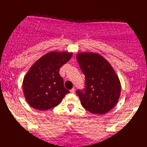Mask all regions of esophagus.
<instances>
[{
  "mask_svg": "<svg viewBox=\"0 0 147 147\" xmlns=\"http://www.w3.org/2000/svg\"><path fill=\"white\" fill-rule=\"evenodd\" d=\"M70 93H72V94H74V93H75V88L71 89V90H70Z\"/></svg>",
  "mask_w": 147,
  "mask_h": 147,
  "instance_id": "1",
  "label": "esophagus"
}]
</instances>
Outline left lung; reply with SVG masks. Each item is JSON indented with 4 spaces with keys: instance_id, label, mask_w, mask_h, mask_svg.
Listing matches in <instances>:
<instances>
[{
    "instance_id": "obj_1",
    "label": "left lung",
    "mask_w": 147,
    "mask_h": 147,
    "mask_svg": "<svg viewBox=\"0 0 147 147\" xmlns=\"http://www.w3.org/2000/svg\"><path fill=\"white\" fill-rule=\"evenodd\" d=\"M77 60L85 77V89L77 91L81 105L93 114H105L119 99L121 83L117 75L98 53L81 52L77 55Z\"/></svg>"
}]
</instances>
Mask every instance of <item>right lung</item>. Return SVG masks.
<instances>
[{
    "mask_svg": "<svg viewBox=\"0 0 147 147\" xmlns=\"http://www.w3.org/2000/svg\"><path fill=\"white\" fill-rule=\"evenodd\" d=\"M72 56V53L69 52L51 51L31 66L22 83L24 97L30 107L47 111L58 105L69 93L59 71Z\"/></svg>",
    "mask_w": 147,
    "mask_h": 147,
    "instance_id": "1",
    "label": "right lung"
}]
</instances>
